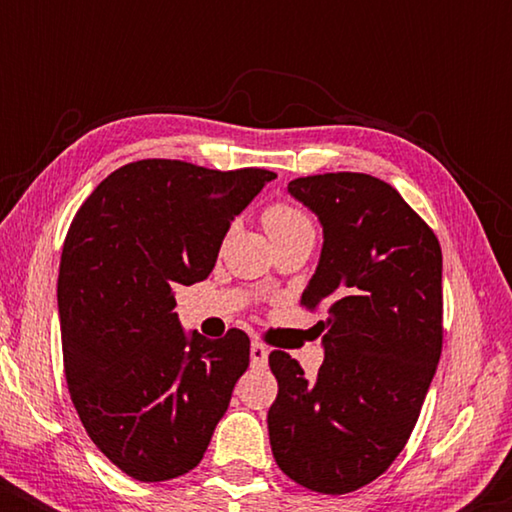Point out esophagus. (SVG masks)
Here are the masks:
<instances>
[{
  "instance_id": "34e87169",
  "label": "esophagus",
  "mask_w": 512,
  "mask_h": 512,
  "mask_svg": "<svg viewBox=\"0 0 512 512\" xmlns=\"http://www.w3.org/2000/svg\"><path fill=\"white\" fill-rule=\"evenodd\" d=\"M251 363H254L256 368H263L265 363H268V349H265L261 342H251Z\"/></svg>"
}]
</instances>
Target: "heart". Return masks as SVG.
I'll list each match as a JSON object with an SVG mask.
<instances>
[{
  "mask_svg": "<svg viewBox=\"0 0 512 512\" xmlns=\"http://www.w3.org/2000/svg\"><path fill=\"white\" fill-rule=\"evenodd\" d=\"M261 221L275 244H284L303 235H314L312 216L289 200L270 202L261 212Z\"/></svg>",
  "mask_w": 512,
  "mask_h": 512,
  "instance_id": "b5f03b06",
  "label": "heart"
}]
</instances>
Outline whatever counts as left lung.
Listing matches in <instances>:
<instances>
[{"mask_svg":"<svg viewBox=\"0 0 512 512\" xmlns=\"http://www.w3.org/2000/svg\"><path fill=\"white\" fill-rule=\"evenodd\" d=\"M289 191L324 226L300 305L326 314V359L307 380L289 354H270V445L298 485L349 494L394 464L422 412L443 352V254L429 223L370 174H310Z\"/></svg>","mask_w":512,"mask_h":512,"instance_id":"left-lung-1","label":"left lung"}]
</instances>
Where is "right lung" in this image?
I'll use <instances>...</instances> for the list:
<instances>
[{
	"instance_id": "obj_1",
	"label": "right lung",
	"mask_w": 512,
	"mask_h": 512,
	"mask_svg": "<svg viewBox=\"0 0 512 512\" xmlns=\"http://www.w3.org/2000/svg\"><path fill=\"white\" fill-rule=\"evenodd\" d=\"M277 174L149 158L111 172L67 230L58 275L62 361L83 429L130 478L200 464L249 368V338H186L174 289L212 272L230 221Z\"/></svg>"
}]
</instances>
